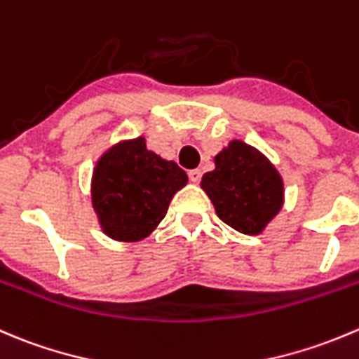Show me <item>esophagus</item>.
<instances>
[{
  "instance_id": "1",
  "label": "esophagus",
  "mask_w": 359,
  "mask_h": 359,
  "mask_svg": "<svg viewBox=\"0 0 359 359\" xmlns=\"http://www.w3.org/2000/svg\"><path fill=\"white\" fill-rule=\"evenodd\" d=\"M187 175H189V180L193 184H198L200 182V179H201V172L200 170H189V173H187Z\"/></svg>"
}]
</instances>
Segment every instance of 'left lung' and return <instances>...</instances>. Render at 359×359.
Here are the masks:
<instances>
[{
    "label": "left lung",
    "mask_w": 359,
    "mask_h": 359,
    "mask_svg": "<svg viewBox=\"0 0 359 359\" xmlns=\"http://www.w3.org/2000/svg\"><path fill=\"white\" fill-rule=\"evenodd\" d=\"M201 177V189L221 221L243 235H261L284 205V180L252 145L231 140Z\"/></svg>",
    "instance_id": "obj_1"
}]
</instances>
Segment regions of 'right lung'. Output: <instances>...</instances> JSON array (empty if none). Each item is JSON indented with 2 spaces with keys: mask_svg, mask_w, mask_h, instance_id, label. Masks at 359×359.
<instances>
[{
  "mask_svg": "<svg viewBox=\"0 0 359 359\" xmlns=\"http://www.w3.org/2000/svg\"><path fill=\"white\" fill-rule=\"evenodd\" d=\"M186 184V172L149 151L144 137L110 145L96 161L91 179L100 228L117 242L147 238Z\"/></svg>",
  "mask_w": 359,
  "mask_h": 359,
  "instance_id": "obj_1",
  "label": "right lung"
}]
</instances>
